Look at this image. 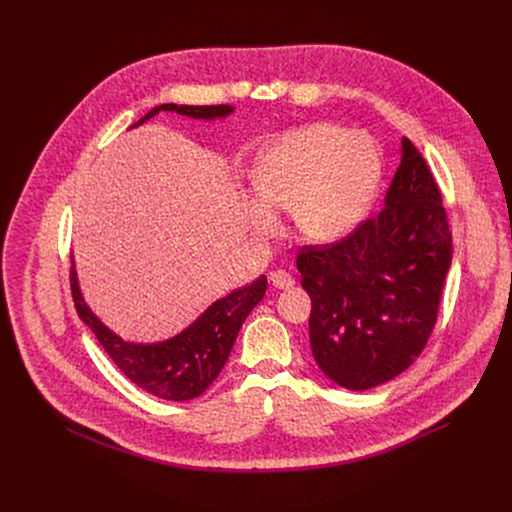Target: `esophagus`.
I'll list each match as a JSON object with an SVG mask.
<instances>
[{
	"label": "esophagus",
	"mask_w": 512,
	"mask_h": 512,
	"mask_svg": "<svg viewBox=\"0 0 512 512\" xmlns=\"http://www.w3.org/2000/svg\"><path fill=\"white\" fill-rule=\"evenodd\" d=\"M269 281L273 283L275 289H287V287H291V285L296 283L294 277H291V275H289L287 271H283V269H277V271L269 273Z\"/></svg>",
	"instance_id": "esophagus-1"
}]
</instances>
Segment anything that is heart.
Instances as JSON below:
<instances>
[{
  "label": "heart",
  "instance_id": "1",
  "mask_svg": "<svg viewBox=\"0 0 512 512\" xmlns=\"http://www.w3.org/2000/svg\"><path fill=\"white\" fill-rule=\"evenodd\" d=\"M383 174L373 137L336 123H312L271 141L251 168V229L267 235L275 212L291 210L298 235L330 243L367 214Z\"/></svg>",
  "mask_w": 512,
  "mask_h": 512
}]
</instances>
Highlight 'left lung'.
I'll list each match as a JSON object with an SVG mask.
<instances>
[{
  "mask_svg": "<svg viewBox=\"0 0 512 512\" xmlns=\"http://www.w3.org/2000/svg\"><path fill=\"white\" fill-rule=\"evenodd\" d=\"M322 373L350 391L401 375L421 354L452 265L448 216L423 156L401 139L385 208L332 245L298 255Z\"/></svg>",
  "mask_w": 512,
  "mask_h": 512,
  "instance_id": "obj_1",
  "label": "left lung"
}]
</instances>
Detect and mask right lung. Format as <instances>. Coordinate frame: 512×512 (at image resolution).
I'll return each instance as SVG.
<instances>
[{"label":"right lung","mask_w":512,"mask_h":512,"mask_svg":"<svg viewBox=\"0 0 512 512\" xmlns=\"http://www.w3.org/2000/svg\"><path fill=\"white\" fill-rule=\"evenodd\" d=\"M160 111H174L192 119L212 121L231 115L233 107L164 103L154 107L131 127L145 123ZM70 289L79 318L93 330L101 346L129 381L160 399L190 401L202 395L218 377V373L223 371L243 322L265 296L267 277L261 275L251 285L231 291L229 296L208 306L186 330L174 338L154 344L125 342L121 336L109 330L87 306L75 267L70 269Z\"/></svg>","instance_id":"1"}]
</instances>
